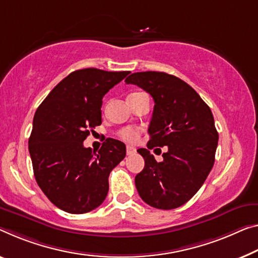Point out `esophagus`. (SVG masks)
<instances>
[{"label": "esophagus", "instance_id": "obj_1", "mask_svg": "<svg viewBox=\"0 0 258 258\" xmlns=\"http://www.w3.org/2000/svg\"><path fill=\"white\" fill-rule=\"evenodd\" d=\"M134 153H136V149H135L132 145L126 146V154H128V156H132V154H134Z\"/></svg>", "mask_w": 258, "mask_h": 258}]
</instances>
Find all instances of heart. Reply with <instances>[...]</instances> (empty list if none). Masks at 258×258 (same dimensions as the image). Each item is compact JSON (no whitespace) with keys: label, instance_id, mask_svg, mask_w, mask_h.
Masks as SVG:
<instances>
[{"label":"heart","instance_id":"obj_1","mask_svg":"<svg viewBox=\"0 0 258 258\" xmlns=\"http://www.w3.org/2000/svg\"><path fill=\"white\" fill-rule=\"evenodd\" d=\"M141 94H144V93H141V92H136V93H133L130 94L128 98H133V97H137V96H141ZM120 137L122 140H124L126 142H130V143H135L138 141V138H140V135H141V129L140 128H124L122 129L120 132Z\"/></svg>","mask_w":258,"mask_h":258}]
</instances>
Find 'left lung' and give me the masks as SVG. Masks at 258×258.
I'll use <instances>...</instances> for the list:
<instances>
[{"label":"left lung","instance_id":"obj_1","mask_svg":"<svg viewBox=\"0 0 258 258\" xmlns=\"http://www.w3.org/2000/svg\"><path fill=\"white\" fill-rule=\"evenodd\" d=\"M151 94L154 108L148 149H138L145 166L135 177L145 203L161 210L179 208L203 185L215 164L218 132L210 107L195 90L173 75L135 73L125 79ZM167 146L158 163L149 149Z\"/></svg>","mask_w":258,"mask_h":258}]
</instances>
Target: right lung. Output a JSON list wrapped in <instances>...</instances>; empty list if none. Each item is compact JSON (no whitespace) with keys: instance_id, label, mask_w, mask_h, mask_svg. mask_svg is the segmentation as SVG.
<instances>
[{"instance_id":"obj_1","label":"right lung","mask_w":258,"mask_h":258,"mask_svg":"<svg viewBox=\"0 0 258 258\" xmlns=\"http://www.w3.org/2000/svg\"><path fill=\"white\" fill-rule=\"evenodd\" d=\"M130 71L76 70L38 107L29 140L37 183L55 207L79 215L98 208L108 176L125 157L123 143L107 138L98 153L84 148L90 130L101 124L102 98Z\"/></svg>"}]
</instances>
